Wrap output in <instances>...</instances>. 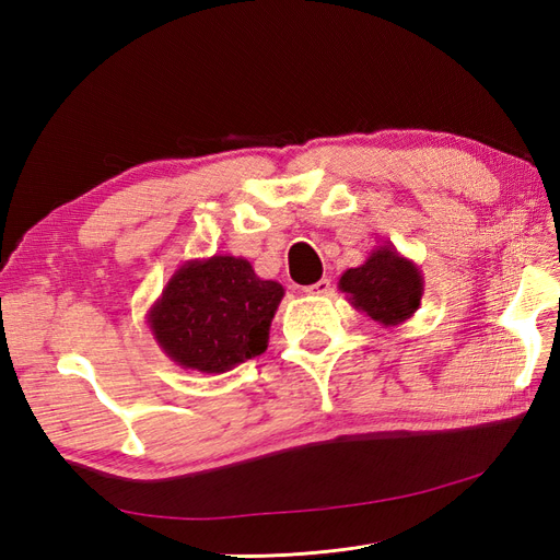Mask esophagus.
Wrapping results in <instances>:
<instances>
[{"label": "esophagus", "mask_w": 560, "mask_h": 560, "mask_svg": "<svg viewBox=\"0 0 560 560\" xmlns=\"http://www.w3.org/2000/svg\"><path fill=\"white\" fill-rule=\"evenodd\" d=\"M303 292H306L308 296H327L331 292V282L327 278H322L319 282L306 287V290H303Z\"/></svg>", "instance_id": "1"}]
</instances>
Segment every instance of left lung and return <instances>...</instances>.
Wrapping results in <instances>:
<instances>
[{"label":"left lung","instance_id":"left-lung-1","mask_svg":"<svg viewBox=\"0 0 560 560\" xmlns=\"http://www.w3.org/2000/svg\"><path fill=\"white\" fill-rule=\"evenodd\" d=\"M338 290L354 311L381 327H397L418 311L425 280L416 261L406 259L393 243H383L371 249L364 264L346 270Z\"/></svg>","mask_w":560,"mask_h":560}]
</instances>
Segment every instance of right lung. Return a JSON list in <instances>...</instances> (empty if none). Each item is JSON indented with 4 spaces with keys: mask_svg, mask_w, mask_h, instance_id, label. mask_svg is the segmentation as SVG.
Segmentation results:
<instances>
[{
    "mask_svg": "<svg viewBox=\"0 0 560 560\" xmlns=\"http://www.w3.org/2000/svg\"><path fill=\"white\" fill-rule=\"evenodd\" d=\"M284 287L264 280L247 259L214 254L184 261L163 287L147 325L182 369L224 374L268 348Z\"/></svg>",
    "mask_w": 560,
    "mask_h": 560,
    "instance_id": "obj_1",
    "label": "right lung"
}]
</instances>
